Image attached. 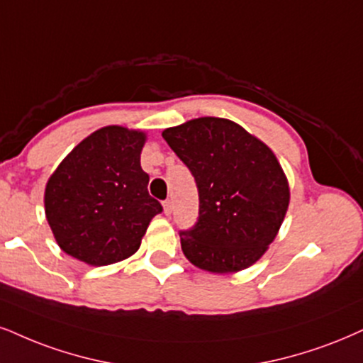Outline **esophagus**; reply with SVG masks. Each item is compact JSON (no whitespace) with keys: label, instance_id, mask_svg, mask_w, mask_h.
<instances>
[{"label":"esophagus","instance_id":"34e87169","mask_svg":"<svg viewBox=\"0 0 363 363\" xmlns=\"http://www.w3.org/2000/svg\"><path fill=\"white\" fill-rule=\"evenodd\" d=\"M163 210H164V213H167V216L172 213V202H169V200H164V202H163Z\"/></svg>","mask_w":363,"mask_h":363}]
</instances>
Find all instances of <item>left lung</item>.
<instances>
[{
	"instance_id": "8db88e82",
	"label": "left lung",
	"mask_w": 363,
	"mask_h": 363,
	"mask_svg": "<svg viewBox=\"0 0 363 363\" xmlns=\"http://www.w3.org/2000/svg\"><path fill=\"white\" fill-rule=\"evenodd\" d=\"M194 174L199 218L180 232L185 257L210 272H237L262 257L279 232L289 186L274 153L242 126L199 118L163 131Z\"/></svg>"
}]
</instances>
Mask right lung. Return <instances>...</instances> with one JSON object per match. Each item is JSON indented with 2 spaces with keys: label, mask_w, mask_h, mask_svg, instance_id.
Masks as SVG:
<instances>
[{
  "label": "right lung",
  "mask_w": 363,
  "mask_h": 363,
  "mask_svg": "<svg viewBox=\"0 0 363 363\" xmlns=\"http://www.w3.org/2000/svg\"><path fill=\"white\" fill-rule=\"evenodd\" d=\"M146 134L97 129L65 156L47 182L45 216L64 252L89 266L133 256L163 207L147 194L141 168Z\"/></svg>",
  "instance_id": "obj_1"
}]
</instances>
